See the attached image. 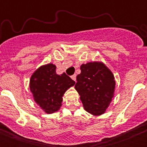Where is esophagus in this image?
I'll use <instances>...</instances> for the list:
<instances>
[{
  "label": "esophagus",
  "mask_w": 147,
  "mask_h": 147,
  "mask_svg": "<svg viewBox=\"0 0 147 147\" xmlns=\"http://www.w3.org/2000/svg\"><path fill=\"white\" fill-rule=\"evenodd\" d=\"M71 78H72L74 81H76V75H73L72 76H71Z\"/></svg>",
  "instance_id": "34e87169"
}]
</instances>
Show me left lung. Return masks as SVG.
I'll use <instances>...</instances> for the list:
<instances>
[{
	"mask_svg": "<svg viewBox=\"0 0 147 147\" xmlns=\"http://www.w3.org/2000/svg\"><path fill=\"white\" fill-rule=\"evenodd\" d=\"M75 90L80 96L84 109L94 116L106 112L114 97L115 76L102 62H90L80 66Z\"/></svg>",
	"mask_w": 147,
	"mask_h": 147,
	"instance_id": "8db88e82",
	"label": "left lung"
}]
</instances>
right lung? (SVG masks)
Returning <instances> with one entry per match:
<instances>
[{
    "label": "right lung",
    "instance_id": "right-lung-1",
    "mask_svg": "<svg viewBox=\"0 0 147 147\" xmlns=\"http://www.w3.org/2000/svg\"><path fill=\"white\" fill-rule=\"evenodd\" d=\"M75 82L63 72L56 73V66L48 63L38 67L31 75L30 90L35 103L47 114L60 109L65 92Z\"/></svg>",
    "mask_w": 147,
    "mask_h": 147
}]
</instances>
